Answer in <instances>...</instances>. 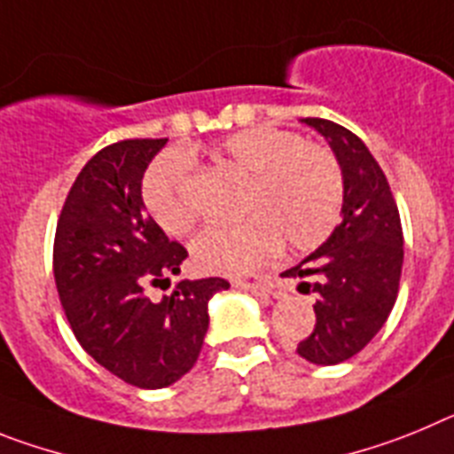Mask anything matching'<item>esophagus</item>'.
I'll list each match as a JSON object with an SVG mask.
<instances>
[{
	"label": "esophagus",
	"mask_w": 454,
	"mask_h": 454,
	"mask_svg": "<svg viewBox=\"0 0 454 454\" xmlns=\"http://www.w3.org/2000/svg\"><path fill=\"white\" fill-rule=\"evenodd\" d=\"M232 286L239 287V290H247V293L255 294L260 299H267L271 293L270 283L265 278H260V276H235L232 278Z\"/></svg>",
	"instance_id": "34e87169"
}]
</instances>
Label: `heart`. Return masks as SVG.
<instances>
[{
	"mask_svg": "<svg viewBox=\"0 0 454 454\" xmlns=\"http://www.w3.org/2000/svg\"><path fill=\"white\" fill-rule=\"evenodd\" d=\"M207 155L244 178L238 200L244 219L196 238L192 254L203 271L247 274L265 265L281 242L293 251H310L336 228L345 176L329 145L303 141L293 129L258 125L228 134ZM187 184V160L173 151L157 155L141 180L145 212L173 238L187 235L196 223Z\"/></svg>",
	"mask_w": 454,
	"mask_h": 454,
	"instance_id": "heart-1",
	"label": "heart"
}]
</instances>
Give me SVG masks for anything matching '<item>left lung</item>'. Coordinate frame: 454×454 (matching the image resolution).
Returning <instances> with one entry per match:
<instances>
[{
    "label": "left lung",
    "mask_w": 454,
    "mask_h": 454,
    "mask_svg": "<svg viewBox=\"0 0 454 454\" xmlns=\"http://www.w3.org/2000/svg\"><path fill=\"white\" fill-rule=\"evenodd\" d=\"M325 134L345 176L342 222L309 258L283 271L306 278L315 293V326L297 354L310 364L333 365L358 354L388 320L400 290L404 238L400 212L384 171L368 145L326 118H303Z\"/></svg>",
    "instance_id": "left-lung-1"
}]
</instances>
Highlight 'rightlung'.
<instances>
[{"instance_id":"obj_1","label":"right lung","mask_w":454,"mask_h":454,"mask_svg":"<svg viewBox=\"0 0 454 454\" xmlns=\"http://www.w3.org/2000/svg\"><path fill=\"white\" fill-rule=\"evenodd\" d=\"M167 139H123L74 178L54 235V281L74 338L125 384L164 388L194 368L207 331V299L228 290L212 276L180 281L160 301L187 249L145 215L141 178Z\"/></svg>"}]
</instances>
